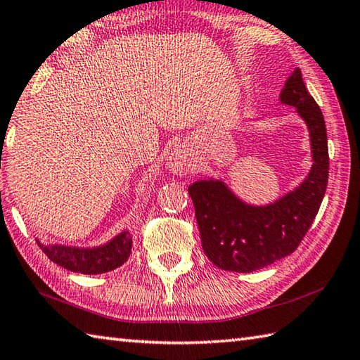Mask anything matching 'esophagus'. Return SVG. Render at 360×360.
<instances>
[{"mask_svg": "<svg viewBox=\"0 0 360 360\" xmlns=\"http://www.w3.org/2000/svg\"><path fill=\"white\" fill-rule=\"evenodd\" d=\"M167 166L172 169V172L179 174V175H185V174L191 171L193 165H191V160H189L186 153L177 150V152H174L171 157H169Z\"/></svg>", "mask_w": 360, "mask_h": 360, "instance_id": "obj_1", "label": "esophagus"}]
</instances>
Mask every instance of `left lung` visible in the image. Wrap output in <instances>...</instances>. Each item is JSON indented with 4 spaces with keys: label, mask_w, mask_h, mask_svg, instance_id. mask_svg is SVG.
I'll list each match as a JSON object with an SVG mask.
<instances>
[{
    "label": "left lung",
    "mask_w": 360,
    "mask_h": 360,
    "mask_svg": "<svg viewBox=\"0 0 360 360\" xmlns=\"http://www.w3.org/2000/svg\"><path fill=\"white\" fill-rule=\"evenodd\" d=\"M281 101L296 108L310 131L314 166L300 188L266 207L246 205L219 180L195 181L188 188L203 252L221 269L252 273L295 252L309 232L326 193V125L320 106L304 84L300 69L288 77Z\"/></svg>",
    "instance_id": "left-lung-1"
}]
</instances>
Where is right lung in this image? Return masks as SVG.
<instances>
[{
	"label": "right lung",
	"mask_w": 360,
	"mask_h": 360,
	"mask_svg": "<svg viewBox=\"0 0 360 360\" xmlns=\"http://www.w3.org/2000/svg\"><path fill=\"white\" fill-rule=\"evenodd\" d=\"M131 235L128 232L119 233L108 244L94 249H78L69 246H44L39 243L44 252L51 262L73 273L101 274L122 266L131 252Z\"/></svg>",
	"instance_id": "1"
}]
</instances>
